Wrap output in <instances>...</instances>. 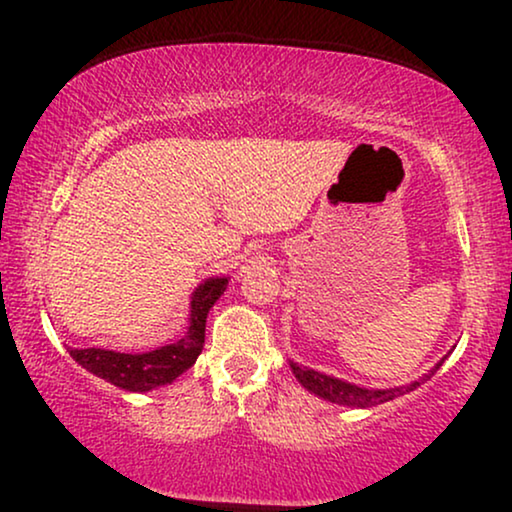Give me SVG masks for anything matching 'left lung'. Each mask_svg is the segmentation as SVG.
Here are the masks:
<instances>
[{"instance_id": "1", "label": "left lung", "mask_w": 512, "mask_h": 512, "mask_svg": "<svg viewBox=\"0 0 512 512\" xmlns=\"http://www.w3.org/2000/svg\"><path fill=\"white\" fill-rule=\"evenodd\" d=\"M443 361L436 363L433 370H429V373H426L419 382H412V384H408V387H398V389H363V387H356V384L342 382V380H338V377L319 373V370L303 368L293 361H291V370H293V375H296V380L303 384L307 391H312V394L324 398V401L349 405V408H373V405L394 401V398H398V396L415 391L419 384L431 380V375H436V370L443 366Z\"/></svg>"}]
</instances>
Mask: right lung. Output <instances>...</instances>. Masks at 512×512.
Returning <instances> with one entry per match:
<instances>
[{"label": "right lung", "instance_id": "add662e5", "mask_svg": "<svg viewBox=\"0 0 512 512\" xmlns=\"http://www.w3.org/2000/svg\"><path fill=\"white\" fill-rule=\"evenodd\" d=\"M226 286L228 277H209L193 291L191 326H188L184 338L172 342V345L144 354H123L100 347L69 349V356L88 373L102 377V380L125 391H151L172 384L200 356L202 345H205L207 314L221 298V293L226 291Z\"/></svg>", "mask_w": 512, "mask_h": 512}]
</instances>
